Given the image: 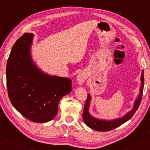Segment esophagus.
I'll use <instances>...</instances> for the list:
<instances>
[{
  "label": "esophagus",
  "instance_id": "obj_1",
  "mask_svg": "<svg viewBox=\"0 0 150 150\" xmlns=\"http://www.w3.org/2000/svg\"><path fill=\"white\" fill-rule=\"evenodd\" d=\"M86 78H87V75H86L85 73H80L77 77V83H78L80 85H83L84 82H85Z\"/></svg>",
  "mask_w": 150,
  "mask_h": 150
}]
</instances>
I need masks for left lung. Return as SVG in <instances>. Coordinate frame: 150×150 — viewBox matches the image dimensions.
<instances>
[{
	"label": "left lung",
	"mask_w": 150,
	"mask_h": 150,
	"mask_svg": "<svg viewBox=\"0 0 150 150\" xmlns=\"http://www.w3.org/2000/svg\"><path fill=\"white\" fill-rule=\"evenodd\" d=\"M141 80V86L140 88V93L137 96V99H135V103H134L133 108L132 110H130L128 113H127L122 118H116L113 120H104V119H99V118H94L92 115L89 113V105H90L91 101V95L89 94H87V99L86 101L85 108H84L83 113H82V117L83 120L85 121V124L89 127V128L93 129L97 131H109V130H113V129L120 126V125L123 124L128 120H130L132 118V116L135 114L136 111L138 108L140 106L141 100H142V93H143V88H144V70H142V75L140 77Z\"/></svg>",
	"instance_id": "8db88e82"
}]
</instances>
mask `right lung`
I'll list each match as a JSON object with an SVG mask.
<instances>
[{"label":"right lung","instance_id":"obj_1","mask_svg":"<svg viewBox=\"0 0 150 150\" xmlns=\"http://www.w3.org/2000/svg\"><path fill=\"white\" fill-rule=\"evenodd\" d=\"M33 37L25 33L12 48L6 66L7 87L18 112L34 123H46L56 116L61 98L71 92L72 80L38 68L31 55Z\"/></svg>","mask_w":150,"mask_h":150}]
</instances>
